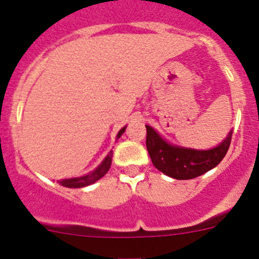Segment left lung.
I'll return each mask as SVG.
<instances>
[{"instance_id": "1", "label": "left lung", "mask_w": 259, "mask_h": 259, "mask_svg": "<svg viewBox=\"0 0 259 259\" xmlns=\"http://www.w3.org/2000/svg\"><path fill=\"white\" fill-rule=\"evenodd\" d=\"M146 126V149L154 166L170 178L193 179L215 168L226 156L232 140L231 130L228 137L218 146L208 150L182 148L169 144L155 130Z\"/></svg>"}]
</instances>
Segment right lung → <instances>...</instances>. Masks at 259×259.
Returning a JSON list of instances; mask_svg holds the SVG:
<instances>
[{
	"label": "right lung",
	"mask_w": 259,
	"mask_h": 259,
	"mask_svg": "<svg viewBox=\"0 0 259 259\" xmlns=\"http://www.w3.org/2000/svg\"><path fill=\"white\" fill-rule=\"evenodd\" d=\"M124 132H125V127H122V129L117 133L116 139H119ZM111 160H113V150H110V153L106 155V158L104 159L103 163H101L95 170L91 171V173L86 174V176L83 177H80V178L62 179V180H57V182H59L62 187H66V188H82V187H86V185H90L93 184V183H95L96 180L103 178V177L108 173L111 165Z\"/></svg>",
	"instance_id": "right-lung-1"
}]
</instances>
